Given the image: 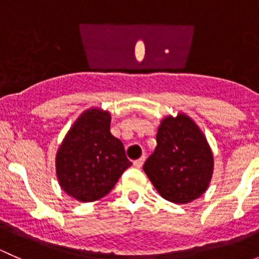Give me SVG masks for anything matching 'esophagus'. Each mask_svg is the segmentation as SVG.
Returning <instances> with one entry per match:
<instances>
[{
	"label": "esophagus",
	"mask_w": 259,
	"mask_h": 259,
	"mask_svg": "<svg viewBox=\"0 0 259 259\" xmlns=\"http://www.w3.org/2000/svg\"><path fill=\"white\" fill-rule=\"evenodd\" d=\"M144 161H145V156L143 155L142 158H139L138 159V160H134V166H137V168H142L143 166V164H144Z\"/></svg>",
	"instance_id": "esophagus-1"
}]
</instances>
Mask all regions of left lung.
<instances>
[{
    "label": "left lung",
    "mask_w": 259,
    "mask_h": 259,
    "mask_svg": "<svg viewBox=\"0 0 259 259\" xmlns=\"http://www.w3.org/2000/svg\"><path fill=\"white\" fill-rule=\"evenodd\" d=\"M213 166L204 134L188 115L180 113L161 120L156 148L143 169L164 199L185 204L207 190Z\"/></svg>",
    "instance_id": "left-lung-1"
}]
</instances>
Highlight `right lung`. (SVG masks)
I'll list each match as a JSON object with an SVG mask.
<instances>
[{"instance_id":"right-lung-1","label":"right lung","mask_w":259,"mask_h":259,"mask_svg":"<svg viewBox=\"0 0 259 259\" xmlns=\"http://www.w3.org/2000/svg\"><path fill=\"white\" fill-rule=\"evenodd\" d=\"M109 111L91 108L72 124L56 153V176L66 194L94 202L114 188L132 161L110 133Z\"/></svg>"}]
</instances>
